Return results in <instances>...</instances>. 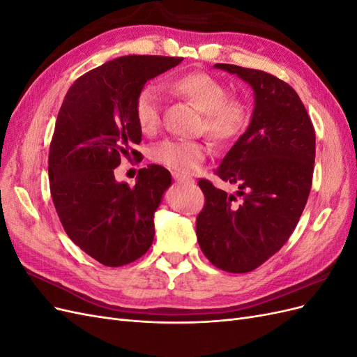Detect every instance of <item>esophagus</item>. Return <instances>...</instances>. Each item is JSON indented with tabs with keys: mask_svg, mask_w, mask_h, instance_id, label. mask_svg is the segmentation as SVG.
<instances>
[{
	"mask_svg": "<svg viewBox=\"0 0 357 357\" xmlns=\"http://www.w3.org/2000/svg\"><path fill=\"white\" fill-rule=\"evenodd\" d=\"M172 178H174L176 181H183V183H189V181H192V178H189V177H186V176H183V174H180V172H172Z\"/></svg>",
	"mask_w": 357,
	"mask_h": 357,
	"instance_id": "esophagus-1",
	"label": "esophagus"
}]
</instances>
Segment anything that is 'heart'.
<instances>
[{"mask_svg":"<svg viewBox=\"0 0 357 357\" xmlns=\"http://www.w3.org/2000/svg\"><path fill=\"white\" fill-rule=\"evenodd\" d=\"M167 88L201 112L199 129L215 144H228L244 134L252 117V105L244 95L229 93L226 84L205 71L176 75ZM134 116L144 134L155 132L160 122V95L152 84L135 96ZM207 156V146L197 139H164L152 150V159L180 174L195 171Z\"/></svg>","mask_w":357,"mask_h":357,"instance_id":"1","label":"heart"}]
</instances>
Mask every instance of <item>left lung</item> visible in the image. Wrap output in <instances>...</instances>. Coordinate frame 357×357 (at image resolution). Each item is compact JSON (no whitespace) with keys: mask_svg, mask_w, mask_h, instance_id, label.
Masks as SVG:
<instances>
[{"mask_svg":"<svg viewBox=\"0 0 357 357\" xmlns=\"http://www.w3.org/2000/svg\"><path fill=\"white\" fill-rule=\"evenodd\" d=\"M255 91L247 131L214 172L236 186L228 193L201 178L205 204L197 218L202 253L219 269L250 273L275 255L295 231L312 185L316 132L295 89L275 75L232 63Z\"/></svg>","mask_w":357,"mask_h":357,"instance_id":"8db88e82","label":"left lung"}]
</instances>
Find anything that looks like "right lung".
<instances>
[{
  "label": "right lung",
  "mask_w": 357,
  "mask_h": 357,
  "mask_svg": "<svg viewBox=\"0 0 357 357\" xmlns=\"http://www.w3.org/2000/svg\"><path fill=\"white\" fill-rule=\"evenodd\" d=\"M183 58L129 55L80 75L61 105L49 149L50 193L70 240L105 266L128 265L153 243V214L169 171L149 165L135 186L117 183L121 159H137L134 101L147 80Z\"/></svg>",
  "instance_id": "add662e5"
}]
</instances>
